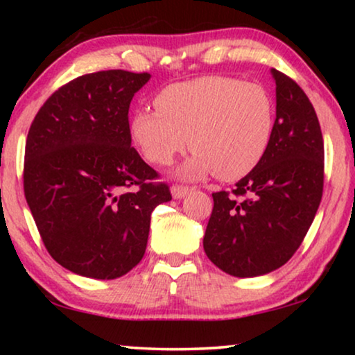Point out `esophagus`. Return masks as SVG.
<instances>
[{"label":"esophagus","mask_w":355,"mask_h":355,"mask_svg":"<svg viewBox=\"0 0 355 355\" xmlns=\"http://www.w3.org/2000/svg\"><path fill=\"white\" fill-rule=\"evenodd\" d=\"M189 192H191V187L181 186V184H174V186L171 187V193H173L174 198H182V197H186Z\"/></svg>","instance_id":"esophagus-1"}]
</instances>
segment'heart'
I'll list each match as a JSON object with an SVG mask.
<instances>
[{
	"label": "heart",
	"mask_w": 355,
	"mask_h": 355,
	"mask_svg": "<svg viewBox=\"0 0 355 355\" xmlns=\"http://www.w3.org/2000/svg\"><path fill=\"white\" fill-rule=\"evenodd\" d=\"M157 110L130 118V139L155 164H169L189 145L192 158L182 168L197 179L215 171L223 181L249 174L265 157L275 129V101L257 82L203 76L164 87Z\"/></svg>",
	"instance_id": "heart-1"
}]
</instances>
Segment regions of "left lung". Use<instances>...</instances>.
Here are the masks:
<instances>
[{
	"label": "left lung",
	"instance_id": "obj_1",
	"mask_svg": "<svg viewBox=\"0 0 355 355\" xmlns=\"http://www.w3.org/2000/svg\"><path fill=\"white\" fill-rule=\"evenodd\" d=\"M276 82V119L261 162L231 193L215 192L203 249L237 278L283 266L302 244L323 196V135L305 92L283 72Z\"/></svg>",
	"mask_w": 355,
	"mask_h": 355
}]
</instances>
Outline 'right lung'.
I'll list each match as a JSON object with an SVG mask.
<instances>
[{"label":"right lung","instance_id":"add662e5","mask_svg":"<svg viewBox=\"0 0 355 355\" xmlns=\"http://www.w3.org/2000/svg\"><path fill=\"white\" fill-rule=\"evenodd\" d=\"M148 72L111 69L67 82L33 119L24 193L48 254L72 273L114 279L147 249L168 184L130 147L129 105Z\"/></svg>","mask_w":355,"mask_h":355}]
</instances>
